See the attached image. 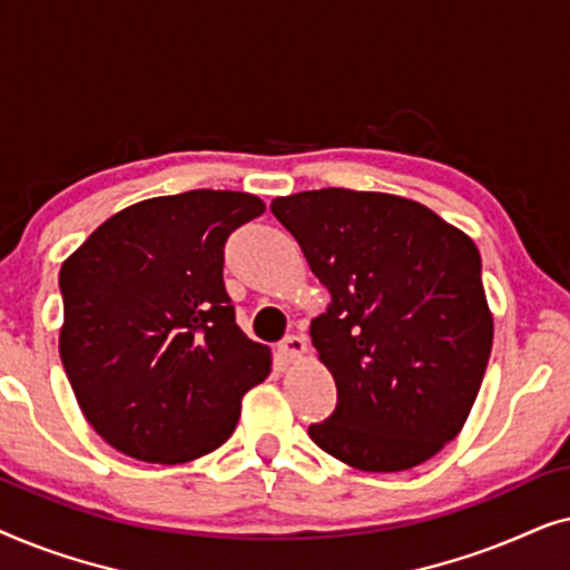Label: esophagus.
<instances>
[{
  "instance_id": "esophagus-1",
  "label": "esophagus",
  "mask_w": 570,
  "mask_h": 570,
  "mask_svg": "<svg viewBox=\"0 0 570 570\" xmlns=\"http://www.w3.org/2000/svg\"><path fill=\"white\" fill-rule=\"evenodd\" d=\"M306 353V340L301 334H287V337L279 342V355L287 357V361H298Z\"/></svg>"
}]
</instances>
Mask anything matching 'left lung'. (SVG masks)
<instances>
[{"instance_id":"obj_1","label":"left lung","mask_w":570,"mask_h":570,"mask_svg":"<svg viewBox=\"0 0 570 570\" xmlns=\"http://www.w3.org/2000/svg\"><path fill=\"white\" fill-rule=\"evenodd\" d=\"M332 295L311 342L337 407L308 425L363 472L417 466L462 431L493 347L474 240L420 202L318 189L272 202Z\"/></svg>"}]
</instances>
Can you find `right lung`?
<instances>
[{"label":"right lung","mask_w":570,"mask_h":570,"mask_svg":"<svg viewBox=\"0 0 570 570\" xmlns=\"http://www.w3.org/2000/svg\"><path fill=\"white\" fill-rule=\"evenodd\" d=\"M264 213L244 191L137 202L61 264L59 355L82 415L116 451L181 464L223 446L269 347L236 324L225 240Z\"/></svg>","instance_id":"add662e5"}]
</instances>
